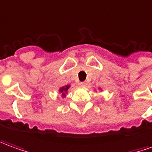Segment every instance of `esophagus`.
Listing matches in <instances>:
<instances>
[{
    "instance_id": "obj_1",
    "label": "esophagus",
    "mask_w": 152,
    "mask_h": 152,
    "mask_svg": "<svg viewBox=\"0 0 152 152\" xmlns=\"http://www.w3.org/2000/svg\"><path fill=\"white\" fill-rule=\"evenodd\" d=\"M78 85L80 87H86V82H80V83H78Z\"/></svg>"
}]
</instances>
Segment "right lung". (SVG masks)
I'll use <instances>...</instances> for the list:
<instances>
[{"instance_id": "add662e5", "label": "right lung", "mask_w": 152, "mask_h": 152, "mask_svg": "<svg viewBox=\"0 0 152 152\" xmlns=\"http://www.w3.org/2000/svg\"><path fill=\"white\" fill-rule=\"evenodd\" d=\"M69 88H70V86H69V85H67V86H62V87H61V88H60L59 91L61 93L63 97H65V96H66V93L67 92V91Z\"/></svg>"}]
</instances>
